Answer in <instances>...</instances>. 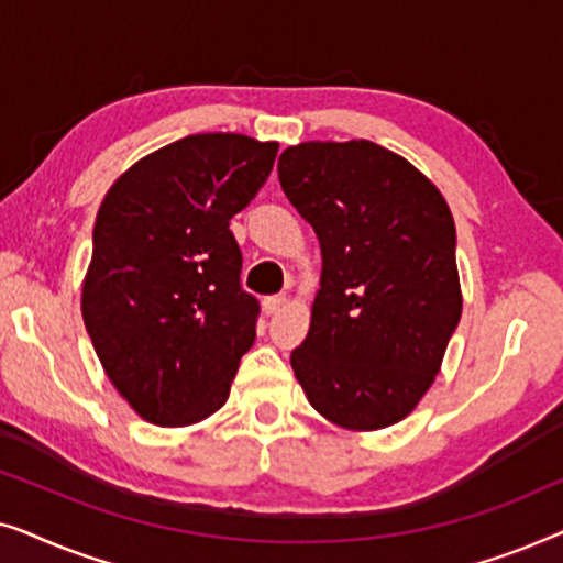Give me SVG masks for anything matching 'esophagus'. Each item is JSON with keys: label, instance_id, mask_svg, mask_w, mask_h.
I'll list each match as a JSON object with an SVG mask.
<instances>
[{"label": "esophagus", "instance_id": "1", "mask_svg": "<svg viewBox=\"0 0 563 563\" xmlns=\"http://www.w3.org/2000/svg\"><path fill=\"white\" fill-rule=\"evenodd\" d=\"M284 305H287V297H284V295H272V297L264 299V312L266 314H274V312H279Z\"/></svg>", "mask_w": 563, "mask_h": 563}]
</instances>
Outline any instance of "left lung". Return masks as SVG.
<instances>
[{
  "mask_svg": "<svg viewBox=\"0 0 563 563\" xmlns=\"http://www.w3.org/2000/svg\"><path fill=\"white\" fill-rule=\"evenodd\" d=\"M276 168L322 251L295 376L335 426H395L430 389L461 320L449 205L410 161L372 141L299 143Z\"/></svg>",
  "mask_w": 563,
  "mask_h": 563,
  "instance_id": "1",
  "label": "left lung"
}]
</instances>
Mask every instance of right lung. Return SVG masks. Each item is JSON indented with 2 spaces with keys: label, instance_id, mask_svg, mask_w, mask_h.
Segmentation results:
<instances>
[{
  "label": "right lung",
  "instance_id": "1",
  "mask_svg": "<svg viewBox=\"0 0 563 563\" xmlns=\"http://www.w3.org/2000/svg\"><path fill=\"white\" fill-rule=\"evenodd\" d=\"M279 143L187 135L130 166L107 191L81 314L114 389L148 422L218 412L256 341L258 299L241 287L230 230L274 168Z\"/></svg>",
  "mask_w": 563,
  "mask_h": 563
}]
</instances>
